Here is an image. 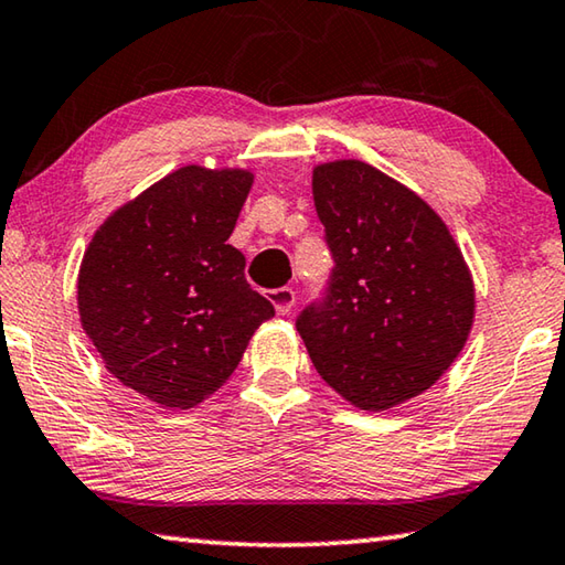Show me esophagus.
I'll list each match as a JSON object with an SVG mask.
<instances>
[{"mask_svg":"<svg viewBox=\"0 0 565 565\" xmlns=\"http://www.w3.org/2000/svg\"><path fill=\"white\" fill-rule=\"evenodd\" d=\"M267 300L275 305L277 315H288L295 308V290L292 288H275L267 292Z\"/></svg>","mask_w":565,"mask_h":565,"instance_id":"obj_1","label":"esophagus"}]
</instances>
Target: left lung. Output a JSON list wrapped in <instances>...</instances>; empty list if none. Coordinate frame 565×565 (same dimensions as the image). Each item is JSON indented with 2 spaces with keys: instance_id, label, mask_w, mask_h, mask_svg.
I'll list each match as a JSON object with an SVG mask.
<instances>
[{
  "instance_id": "8db88e82",
  "label": "left lung",
  "mask_w": 565,
  "mask_h": 565,
  "mask_svg": "<svg viewBox=\"0 0 565 565\" xmlns=\"http://www.w3.org/2000/svg\"><path fill=\"white\" fill-rule=\"evenodd\" d=\"M312 195L334 265L295 328L334 392L392 409L429 390L467 342L469 267L441 217L370 163L318 166Z\"/></svg>"
}]
</instances>
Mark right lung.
<instances>
[{"instance_id": "add662e5", "label": "right lung", "mask_w": 565, "mask_h": 565, "mask_svg": "<svg viewBox=\"0 0 565 565\" xmlns=\"http://www.w3.org/2000/svg\"><path fill=\"white\" fill-rule=\"evenodd\" d=\"M250 185L247 171L185 166L118 207L86 247L82 328L106 370L161 407L213 394L275 315L227 245Z\"/></svg>"}]
</instances>
